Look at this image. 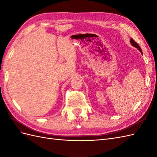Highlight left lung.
<instances>
[{
    "label": "left lung",
    "mask_w": 157,
    "mask_h": 157,
    "mask_svg": "<svg viewBox=\"0 0 157 157\" xmlns=\"http://www.w3.org/2000/svg\"><path fill=\"white\" fill-rule=\"evenodd\" d=\"M130 43H131V44L134 46V47H135V48H137L139 50H140V52H141V53L143 54V53H142V51H141V48H140V46H139V44H137V43H136V42L133 40L132 39H130Z\"/></svg>",
    "instance_id": "obj_1"
}]
</instances>
